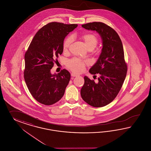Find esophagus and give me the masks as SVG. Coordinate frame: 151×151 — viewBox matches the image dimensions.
Wrapping results in <instances>:
<instances>
[{
	"instance_id": "34e87169",
	"label": "esophagus",
	"mask_w": 151,
	"mask_h": 151,
	"mask_svg": "<svg viewBox=\"0 0 151 151\" xmlns=\"http://www.w3.org/2000/svg\"><path fill=\"white\" fill-rule=\"evenodd\" d=\"M71 76H72V77H76V76H78V75L76 74V73H71Z\"/></svg>"
}]
</instances>
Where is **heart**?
Instances as JSON below:
<instances>
[{"instance_id":"b5f03b06","label":"heart","mask_w":151,"mask_h":151,"mask_svg":"<svg viewBox=\"0 0 151 151\" xmlns=\"http://www.w3.org/2000/svg\"><path fill=\"white\" fill-rule=\"evenodd\" d=\"M80 39L83 41L85 45L88 50L93 51L97 53V50L94 49L97 47L98 43V37L94 34L85 33L80 36ZM72 43V38L67 37L63 42V52L66 53L68 52L69 48ZM89 65V62L86 60H82L77 58H75L68 60L67 66L73 72L75 73H81L84 71L85 66Z\"/></svg>"}]
</instances>
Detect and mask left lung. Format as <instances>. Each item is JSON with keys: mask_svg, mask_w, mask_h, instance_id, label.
<instances>
[{"mask_svg": "<svg viewBox=\"0 0 151 151\" xmlns=\"http://www.w3.org/2000/svg\"><path fill=\"white\" fill-rule=\"evenodd\" d=\"M81 26L99 33L102 39L103 48L97 62L89 70L93 75H99L98 81L84 76L81 96L91 106L102 107L114 100L127 76V66L122 43L116 31L103 22H94Z\"/></svg>", "mask_w": 151, "mask_h": 151, "instance_id": "obj_1", "label": "left lung"}]
</instances>
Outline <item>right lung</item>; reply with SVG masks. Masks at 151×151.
Instances as JSON below:
<instances>
[{"instance_id":"obj_1","label":"right lung","mask_w":151,"mask_h":151,"mask_svg":"<svg viewBox=\"0 0 151 151\" xmlns=\"http://www.w3.org/2000/svg\"><path fill=\"white\" fill-rule=\"evenodd\" d=\"M77 24L53 22L36 32L24 55V78L31 94L37 102L52 105L63 96L71 75L65 69L52 75V68L63 52V42Z\"/></svg>"}]
</instances>
